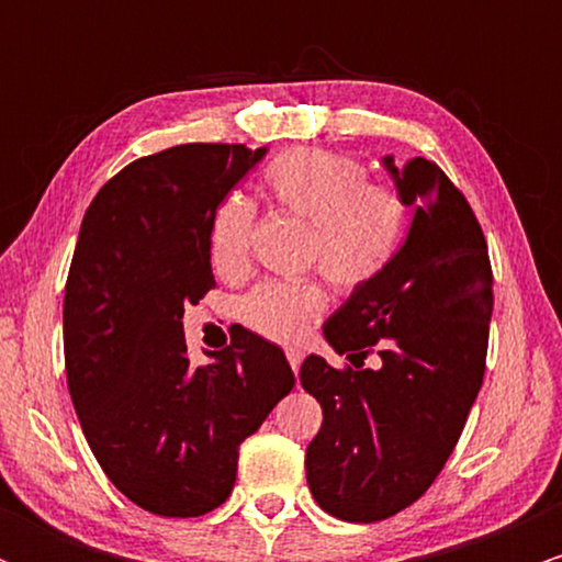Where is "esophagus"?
Here are the masks:
<instances>
[{"label": "esophagus", "instance_id": "1", "mask_svg": "<svg viewBox=\"0 0 562 562\" xmlns=\"http://www.w3.org/2000/svg\"><path fill=\"white\" fill-rule=\"evenodd\" d=\"M288 362H290V367H293V372H299V370H301L303 353L299 351V348H290V351H288Z\"/></svg>", "mask_w": 562, "mask_h": 562}]
</instances>
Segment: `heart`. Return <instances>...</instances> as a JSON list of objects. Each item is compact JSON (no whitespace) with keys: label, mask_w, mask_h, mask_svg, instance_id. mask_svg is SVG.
Listing matches in <instances>:
<instances>
[{"label":"heart","mask_w":562,"mask_h":562,"mask_svg":"<svg viewBox=\"0 0 562 562\" xmlns=\"http://www.w3.org/2000/svg\"><path fill=\"white\" fill-rule=\"evenodd\" d=\"M269 198L288 214L308 222L306 261L340 293H357L378 280L396 256L406 227V205L391 187L367 182V169L353 158L319 147H293L263 169ZM254 205L227 195L214 209L209 227L211 267L218 277L248 269ZM317 280L261 282L240 301V319L277 344H299L325 308Z\"/></svg>","instance_id":"heart-1"}]
</instances>
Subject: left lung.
Instances as JSON below:
<instances>
[{"label":"left lung","instance_id":"obj_1","mask_svg":"<svg viewBox=\"0 0 562 562\" xmlns=\"http://www.w3.org/2000/svg\"><path fill=\"white\" fill-rule=\"evenodd\" d=\"M383 164L412 205L409 235L325 325L327 344L358 370L314 353L301 364V385L322 406L308 488L351 524L402 513L447 465L481 391L494 308L486 237L465 195L434 160Z\"/></svg>","mask_w":562,"mask_h":562}]
</instances>
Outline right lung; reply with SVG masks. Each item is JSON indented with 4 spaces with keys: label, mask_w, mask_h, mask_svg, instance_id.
Returning <instances> with one entry per match:
<instances>
[{
    "label": "right lung",
    "mask_w": 562,
    "mask_h": 562,
    "mask_svg": "<svg viewBox=\"0 0 562 562\" xmlns=\"http://www.w3.org/2000/svg\"><path fill=\"white\" fill-rule=\"evenodd\" d=\"M263 153L192 142L137 158L89 203L70 261L63 348L81 430L113 486L164 518L227 499L240 443L295 385L259 335L192 367L182 330L187 303L216 288L214 209Z\"/></svg>",
    "instance_id": "1"
}]
</instances>
